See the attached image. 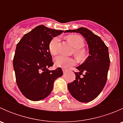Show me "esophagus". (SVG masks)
Instances as JSON below:
<instances>
[{
  "label": "esophagus",
  "mask_w": 123,
  "mask_h": 123,
  "mask_svg": "<svg viewBox=\"0 0 123 123\" xmlns=\"http://www.w3.org/2000/svg\"><path fill=\"white\" fill-rule=\"evenodd\" d=\"M62 71H63V73H64V74H65V73L67 72V70L65 69H62Z\"/></svg>",
  "instance_id": "1"
}]
</instances>
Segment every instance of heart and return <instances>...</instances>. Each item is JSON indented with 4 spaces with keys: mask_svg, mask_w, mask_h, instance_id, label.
Listing matches in <instances>:
<instances>
[{
    "mask_svg": "<svg viewBox=\"0 0 123 123\" xmlns=\"http://www.w3.org/2000/svg\"><path fill=\"white\" fill-rule=\"evenodd\" d=\"M68 40L70 42L73 47L75 48L74 54L78 58H83L85 56V52L84 50L81 49L85 45L83 38L79 35L68 36L67 37ZM59 42V38L54 37L50 40L49 44V49L52 55H56L57 53V45ZM55 64L58 67L67 68L71 65H74L75 61L71 58L59 55L55 58Z\"/></svg>",
    "mask_w": 123,
    "mask_h": 123,
    "instance_id": "1",
    "label": "heart"
}]
</instances>
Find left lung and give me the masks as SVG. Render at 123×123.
I'll use <instances>...</instances> for the list:
<instances>
[{"instance_id": "1", "label": "left lung", "mask_w": 123, "mask_h": 123, "mask_svg": "<svg viewBox=\"0 0 123 123\" xmlns=\"http://www.w3.org/2000/svg\"><path fill=\"white\" fill-rule=\"evenodd\" d=\"M65 32L80 33L87 43L89 56L76 68L80 72H75V80L68 84V89L75 99L89 102L99 95L106 83L110 64L108 48L99 37L86 28L80 27Z\"/></svg>"}]
</instances>
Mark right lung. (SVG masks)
<instances>
[{
  "instance_id": "obj_1",
  "label": "right lung",
  "mask_w": 123,
  "mask_h": 123,
  "mask_svg": "<svg viewBox=\"0 0 123 123\" xmlns=\"http://www.w3.org/2000/svg\"><path fill=\"white\" fill-rule=\"evenodd\" d=\"M63 32L40 25L25 34L17 44L13 60L16 81L28 99L46 98L52 90L55 80L62 75L61 68L52 71L48 68L54 65L49 43Z\"/></svg>"
}]
</instances>
